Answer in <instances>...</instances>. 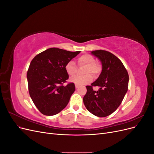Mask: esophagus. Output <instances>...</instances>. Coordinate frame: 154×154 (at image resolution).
I'll return each mask as SVG.
<instances>
[{"mask_svg":"<svg viewBox=\"0 0 154 154\" xmlns=\"http://www.w3.org/2000/svg\"><path fill=\"white\" fill-rule=\"evenodd\" d=\"M78 85H75V87H76V88H78Z\"/></svg>","mask_w":154,"mask_h":154,"instance_id":"34e87169","label":"esophagus"}]
</instances>
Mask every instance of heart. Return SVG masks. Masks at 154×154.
<instances>
[{
	"label": "heart",
	"instance_id": "heart-1",
	"mask_svg": "<svg viewBox=\"0 0 154 154\" xmlns=\"http://www.w3.org/2000/svg\"><path fill=\"white\" fill-rule=\"evenodd\" d=\"M78 63L80 66H87L85 70V74H92L96 76L101 71V66L100 64L96 62V60L93 56L85 54L80 56L78 58ZM65 70L69 76H73L75 75L77 71L76 63L74 61H69L65 66ZM92 80V76L91 74H87L83 76H74L70 79V81L75 83L78 85H83L90 83Z\"/></svg>",
	"mask_w": 154,
	"mask_h": 154
}]
</instances>
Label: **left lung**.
I'll list each match as a JSON object with an SVG mask.
<instances>
[{"label": "left lung", "mask_w": 154, "mask_h": 154, "mask_svg": "<svg viewBox=\"0 0 154 154\" xmlns=\"http://www.w3.org/2000/svg\"><path fill=\"white\" fill-rule=\"evenodd\" d=\"M98 58L102 71L98 78L87 86L83 103L91 113L97 117H106L112 114L122 103L128 91V74L121 60L113 54L104 50L92 51ZM93 86L100 87L96 91Z\"/></svg>", "instance_id": "8db88e82"}]
</instances>
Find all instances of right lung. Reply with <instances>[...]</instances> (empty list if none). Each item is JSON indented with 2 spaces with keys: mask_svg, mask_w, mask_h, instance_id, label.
Segmentation results:
<instances>
[{
  "mask_svg": "<svg viewBox=\"0 0 154 154\" xmlns=\"http://www.w3.org/2000/svg\"><path fill=\"white\" fill-rule=\"evenodd\" d=\"M80 51L49 48L32 60L27 72L29 95L36 108L45 116L58 114L66 107L75 85H63L69 78L65 66Z\"/></svg>",
  "mask_w": 154,
  "mask_h": 154,
  "instance_id": "obj_1",
  "label": "right lung"
}]
</instances>
